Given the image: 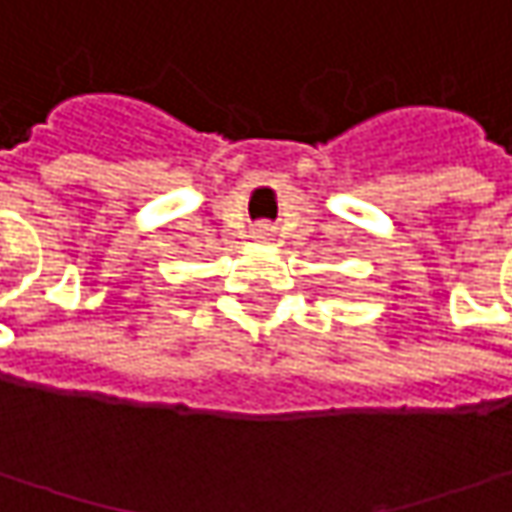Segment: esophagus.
<instances>
[{
  "label": "esophagus",
  "instance_id": "1",
  "mask_svg": "<svg viewBox=\"0 0 512 512\" xmlns=\"http://www.w3.org/2000/svg\"><path fill=\"white\" fill-rule=\"evenodd\" d=\"M255 240H260V243L275 240V228H272V225H266V222H260V225L255 228Z\"/></svg>",
  "mask_w": 512,
  "mask_h": 512
}]
</instances>
